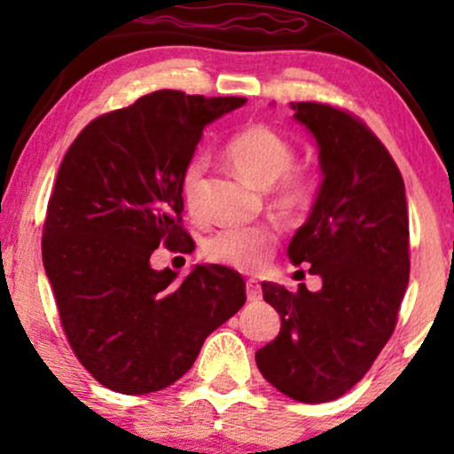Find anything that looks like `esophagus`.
Returning <instances> with one entry per match:
<instances>
[{
  "mask_svg": "<svg viewBox=\"0 0 454 454\" xmlns=\"http://www.w3.org/2000/svg\"><path fill=\"white\" fill-rule=\"evenodd\" d=\"M245 293H247V301L262 299V288H260V281H256V279L245 281Z\"/></svg>",
  "mask_w": 454,
  "mask_h": 454,
  "instance_id": "obj_1",
  "label": "esophagus"
}]
</instances>
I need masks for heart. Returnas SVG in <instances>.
I'll list each match as a JSON object with an SVG mask.
<instances>
[{
	"label": "heart",
	"instance_id": "heart-1",
	"mask_svg": "<svg viewBox=\"0 0 454 454\" xmlns=\"http://www.w3.org/2000/svg\"><path fill=\"white\" fill-rule=\"evenodd\" d=\"M228 161L243 179L260 190H269V205L281 220H301L309 211L316 184L305 168H290L294 149L281 134L267 126L243 128L223 147ZM205 160L185 164L179 179L181 198L192 215H200V184ZM278 234L269 226H228L213 232L205 243L207 258L239 270H254L270 256Z\"/></svg>",
	"mask_w": 454,
	"mask_h": 454
}]
</instances>
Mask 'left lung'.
<instances>
[{
  "instance_id": "8db88e82",
  "label": "left lung",
  "mask_w": 454,
  "mask_h": 454,
  "mask_svg": "<svg viewBox=\"0 0 454 454\" xmlns=\"http://www.w3.org/2000/svg\"><path fill=\"white\" fill-rule=\"evenodd\" d=\"M293 111L316 138L322 184L288 258L309 262L322 288L262 281L281 328L256 364L290 399L325 403L369 372L397 325L410 279L408 202L397 164L361 119L316 102Z\"/></svg>"
}]
</instances>
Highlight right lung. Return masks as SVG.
Listing matches in <instances>:
<instances>
[{
	"label": "right lung",
	"mask_w": 454,
	"mask_h": 454,
	"mask_svg": "<svg viewBox=\"0 0 454 454\" xmlns=\"http://www.w3.org/2000/svg\"><path fill=\"white\" fill-rule=\"evenodd\" d=\"M247 102L161 90L106 113L67 149L46 209L43 262L82 367L123 395L176 382L245 303L222 264L155 270L160 245L190 254L179 179L202 129Z\"/></svg>",
	"instance_id": "add662e5"
}]
</instances>
